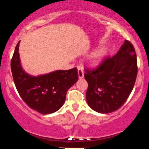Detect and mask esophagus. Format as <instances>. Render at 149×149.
<instances>
[{
    "label": "esophagus",
    "instance_id": "obj_1",
    "mask_svg": "<svg viewBox=\"0 0 149 149\" xmlns=\"http://www.w3.org/2000/svg\"><path fill=\"white\" fill-rule=\"evenodd\" d=\"M78 77L79 78H84V71L83 69L80 66L78 67Z\"/></svg>",
    "mask_w": 149,
    "mask_h": 149
}]
</instances>
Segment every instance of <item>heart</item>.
<instances>
[{
  "label": "heart",
  "mask_w": 149,
  "mask_h": 149,
  "mask_svg": "<svg viewBox=\"0 0 149 149\" xmlns=\"http://www.w3.org/2000/svg\"><path fill=\"white\" fill-rule=\"evenodd\" d=\"M103 56V51L100 50H96L91 54L88 57V61L89 62L92 64H95V63H98L100 61V59L102 58Z\"/></svg>",
  "instance_id": "1"
}]
</instances>
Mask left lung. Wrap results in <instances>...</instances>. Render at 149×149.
Masks as SVG:
<instances>
[{"mask_svg":"<svg viewBox=\"0 0 149 149\" xmlns=\"http://www.w3.org/2000/svg\"><path fill=\"white\" fill-rule=\"evenodd\" d=\"M137 73L136 51L131 42L125 40L114 56L105 58L95 69H85L88 106L102 114L117 110L132 91Z\"/></svg>","mask_w":149,"mask_h":149,"instance_id":"8db88e82","label":"left lung"}]
</instances>
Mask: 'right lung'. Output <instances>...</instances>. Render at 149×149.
Listing matches in <instances>:
<instances>
[{
  "label": "right lung",
  "mask_w": 149,
  "mask_h": 149,
  "mask_svg": "<svg viewBox=\"0 0 149 149\" xmlns=\"http://www.w3.org/2000/svg\"><path fill=\"white\" fill-rule=\"evenodd\" d=\"M19 41L15 47L11 69L15 87L28 106L42 114L54 113L64 104L67 91L78 80L75 67L33 76L22 67L19 56Z\"/></svg>",
  "instance_id": "obj_1"
}]
</instances>
